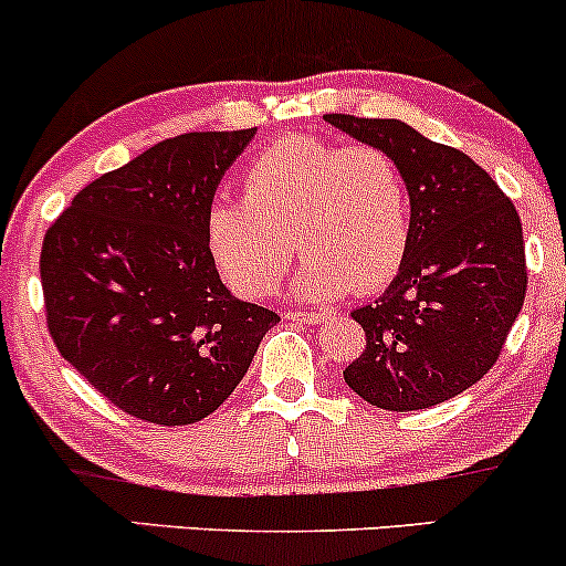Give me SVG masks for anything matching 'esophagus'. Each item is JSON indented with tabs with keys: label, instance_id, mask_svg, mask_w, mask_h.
Segmentation results:
<instances>
[{
	"label": "esophagus",
	"instance_id": "obj_1",
	"mask_svg": "<svg viewBox=\"0 0 566 566\" xmlns=\"http://www.w3.org/2000/svg\"><path fill=\"white\" fill-rule=\"evenodd\" d=\"M284 316L293 322H306V325H319L327 319L325 312H284Z\"/></svg>",
	"mask_w": 566,
	"mask_h": 566
}]
</instances>
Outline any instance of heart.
<instances>
[{
    "instance_id": "1",
    "label": "heart",
    "mask_w": 566,
    "mask_h": 566,
    "mask_svg": "<svg viewBox=\"0 0 566 566\" xmlns=\"http://www.w3.org/2000/svg\"><path fill=\"white\" fill-rule=\"evenodd\" d=\"M222 279L244 297L271 295L297 252L295 293L333 301L392 282L411 244L406 174L376 145L287 136L247 166L239 201L207 222Z\"/></svg>"
}]
</instances>
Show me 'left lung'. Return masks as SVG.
<instances>
[{
    "label": "left lung",
    "mask_w": 566,
    "mask_h": 566,
    "mask_svg": "<svg viewBox=\"0 0 566 566\" xmlns=\"http://www.w3.org/2000/svg\"><path fill=\"white\" fill-rule=\"evenodd\" d=\"M387 150L411 190V244L387 293L352 312L365 349L344 381L384 411H419L481 381L524 306V233L513 201L470 155L389 117L327 115Z\"/></svg>",
    "instance_id": "left-lung-1"
}]
</instances>
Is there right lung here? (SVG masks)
Returning a JSON list of instances; mask_svg holds the SVG:
<instances>
[{
    "mask_svg": "<svg viewBox=\"0 0 566 566\" xmlns=\"http://www.w3.org/2000/svg\"><path fill=\"white\" fill-rule=\"evenodd\" d=\"M252 136L158 142L85 185L42 241L55 349L142 421L182 427L214 413L279 322L226 290L207 239L217 185Z\"/></svg>",
    "mask_w": 566,
    "mask_h": 566,
    "instance_id": "1",
    "label": "right lung"
}]
</instances>
